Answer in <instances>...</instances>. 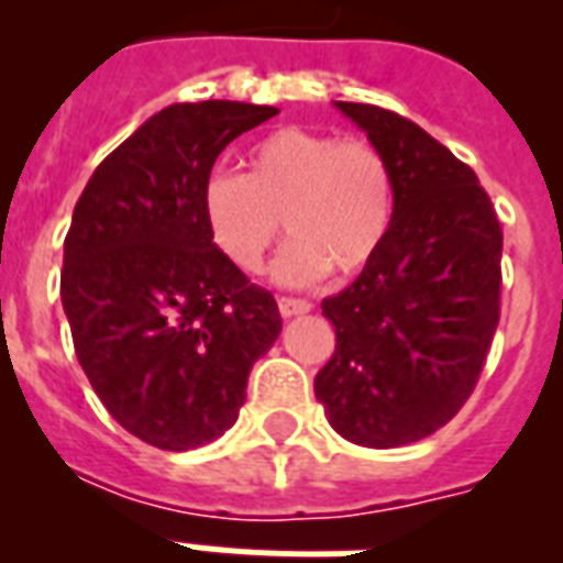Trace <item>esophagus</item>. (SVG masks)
<instances>
[{
    "instance_id": "obj_1",
    "label": "esophagus",
    "mask_w": 563,
    "mask_h": 563,
    "mask_svg": "<svg viewBox=\"0 0 563 563\" xmlns=\"http://www.w3.org/2000/svg\"><path fill=\"white\" fill-rule=\"evenodd\" d=\"M277 307H280V316L283 318H295V316H303L312 309V303L303 298H280L277 300Z\"/></svg>"
}]
</instances>
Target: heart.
<instances>
[{"label": "heart", "instance_id": "b5f03b06", "mask_svg": "<svg viewBox=\"0 0 563 563\" xmlns=\"http://www.w3.org/2000/svg\"><path fill=\"white\" fill-rule=\"evenodd\" d=\"M201 210L212 245L245 274L263 268L283 219L291 242L274 263V280L309 286L330 268L362 272L379 254L394 216V175L368 140L280 128L247 148L245 175H207Z\"/></svg>", "mask_w": 563, "mask_h": 563}]
</instances>
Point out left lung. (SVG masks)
Returning <instances> with one entry per match:
<instances>
[{
  "label": "left lung",
  "mask_w": 563,
  "mask_h": 563,
  "mask_svg": "<svg viewBox=\"0 0 563 563\" xmlns=\"http://www.w3.org/2000/svg\"><path fill=\"white\" fill-rule=\"evenodd\" d=\"M394 175L379 254L321 300L335 353L316 376L330 427L388 450L432 435L476 388L499 324L503 230L471 166L391 110L335 101Z\"/></svg>",
  "instance_id": "1"
}]
</instances>
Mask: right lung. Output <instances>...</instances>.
Listing matches in <instances>:
<instances>
[{
    "instance_id": "1",
    "label": "right lung",
    "mask_w": 563,
    "mask_h": 563,
    "mask_svg": "<svg viewBox=\"0 0 563 563\" xmlns=\"http://www.w3.org/2000/svg\"><path fill=\"white\" fill-rule=\"evenodd\" d=\"M274 113L169 104L99 163L75 203L60 272L75 353L104 409L145 444L184 453L224 435L280 335L274 295L221 256L201 210L216 157Z\"/></svg>"
}]
</instances>
